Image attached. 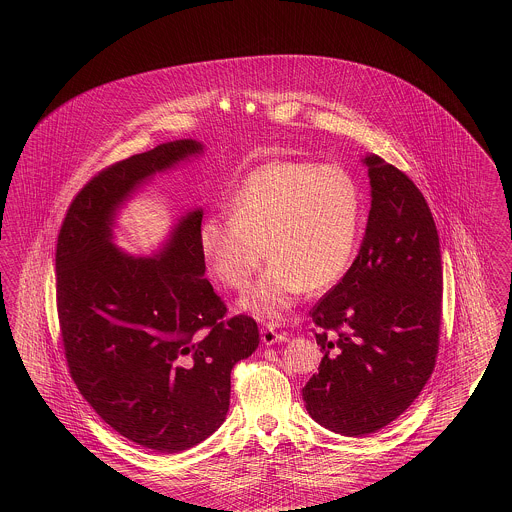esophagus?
Segmentation results:
<instances>
[{
  "instance_id": "34e87169",
  "label": "esophagus",
  "mask_w": 512,
  "mask_h": 512,
  "mask_svg": "<svg viewBox=\"0 0 512 512\" xmlns=\"http://www.w3.org/2000/svg\"><path fill=\"white\" fill-rule=\"evenodd\" d=\"M261 341L265 345H274V343H280V341H288V334L276 332L272 326H263L261 328Z\"/></svg>"
}]
</instances>
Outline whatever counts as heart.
I'll return each instance as SVG.
<instances>
[{
    "instance_id": "b5f03b06",
    "label": "heart",
    "mask_w": 512,
    "mask_h": 512,
    "mask_svg": "<svg viewBox=\"0 0 512 512\" xmlns=\"http://www.w3.org/2000/svg\"><path fill=\"white\" fill-rule=\"evenodd\" d=\"M228 215L201 222V257L222 286L244 290L267 249V270L240 307L280 322L307 288L324 290L349 267L361 197L353 178L336 165L272 161L240 182L228 199Z\"/></svg>"
}]
</instances>
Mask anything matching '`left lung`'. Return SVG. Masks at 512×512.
<instances>
[{"mask_svg":"<svg viewBox=\"0 0 512 512\" xmlns=\"http://www.w3.org/2000/svg\"><path fill=\"white\" fill-rule=\"evenodd\" d=\"M370 211L357 259L311 311L322 347L303 401L320 426L363 438L405 413L438 355L443 272L438 230L413 180L361 159Z\"/></svg>","mask_w":512,"mask_h":512,"instance_id":"obj_1","label":"left lung"}]
</instances>
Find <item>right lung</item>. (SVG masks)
<instances>
[{"label": "right lung", "mask_w": 512, "mask_h": 512, "mask_svg": "<svg viewBox=\"0 0 512 512\" xmlns=\"http://www.w3.org/2000/svg\"><path fill=\"white\" fill-rule=\"evenodd\" d=\"M205 146L174 140L99 172L74 197L57 253V311L74 384L124 438L178 453L217 432L230 372L259 345L253 318L224 320L199 251L203 209L184 213L151 257L115 244L124 205Z\"/></svg>", "instance_id": "right-lung-1"}]
</instances>
